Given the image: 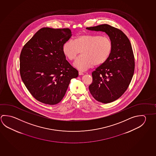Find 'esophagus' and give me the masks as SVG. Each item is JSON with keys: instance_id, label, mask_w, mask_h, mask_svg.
Returning <instances> with one entry per match:
<instances>
[{"instance_id": "esophagus-1", "label": "esophagus", "mask_w": 156, "mask_h": 156, "mask_svg": "<svg viewBox=\"0 0 156 156\" xmlns=\"http://www.w3.org/2000/svg\"><path fill=\"white\" fill-rule=\"evenodd\" d=\"M84 74V73L82 71H79V75H83Z\"/></svg>"}]
</instances>
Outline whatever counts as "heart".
<instances>
[{"mask_svg": "<svg viewBox=\"0 0 156 156\" xmlns=\"http://www.w3.org/2000/svg\"><path fill=\"white\" fill-rule=\"evenodd\" d=\"M113 43L107 36L83 34L73 41L63 44L62 52L69 61L76 59L80 51L82 55L77 58L74 66L83 71L93 66L101 65L106 61L112 52Z\"/></svg>", "mask_w": 156, "mask_h": 156, "instance_id": "1", "label": "heart"}]
</instances>
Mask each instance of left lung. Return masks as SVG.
<instances>
[{"instance_id":"left-lung-1","label":"left lung","mask_w":156,"mask_h":156,"mask_svg":"<svg viewBox=\"0 0 156 156\" xmlns=\"http://www.w3.org/2000/svg\"><path fill=\"white\" fill-rule=\"evenodd\" d=\"M87 29L105 32L113 43L109 58L92 72L93 82L89 87L96 100L110 103L125 93L133 76L135 58L131 43L122 30L107 24Z\"/></svg>"}]
</instances>
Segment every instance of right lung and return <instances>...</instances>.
Instances as JSON below:
<instances>
[{"mask_svg":"<svg viewBox=\"0 0 156 156\" xmlns=\"http://www.w3.org/2000/svg\"><path fill=\"white\" fill-rule=\"evenodd\" d=\"M69 28L40 29L23 47L20 72L31 95L44 104L54 105L63 98L78 72L66 60L63 44L71 37Z\"/></svg>","mask_w":156,"mask_h":156,"instance_id":"add662e5","label":"right lung"}]
</instances>
